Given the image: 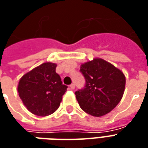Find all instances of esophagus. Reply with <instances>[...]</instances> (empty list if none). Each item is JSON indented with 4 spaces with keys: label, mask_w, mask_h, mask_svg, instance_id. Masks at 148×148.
Masks as SVG:
<instances>
[{
    "label": "esophagus",
    "mask_w": 148,
    "mask_h": 148,
    "mask_svg": "<svg viewBox=\"0 0 148 148\" xmlns=\"http://www.w3.org/2000/svg\"><path fill=\"white\" fill-rule=\"evenodd\" d=\"M70 88H71V90H74V88H75V85H74V83H72L71 85V86H70Z\"/></svg>",
    "instance_id": "obj_1"
}]
</instances>
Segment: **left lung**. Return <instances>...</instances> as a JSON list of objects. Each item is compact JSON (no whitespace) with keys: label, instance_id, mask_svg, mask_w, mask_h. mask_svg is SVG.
Here are the masks:
<instances>
[{"label":"left lung","instance_id":"obj_1","mask_svg":"<svg viewBox=\"0 0 148 148\" xmlns=\"http://www.w3.org/2000/svg\"><path fill=\"white\" fill-rule=\"evenodd\" d=\"M80 71L86 84L75 92V95L82 109L93 116L109 113L124 94L125 77L123 72L101 58L84 63Z\"/></svg>","mask_w":148,"mask_h":148}]
</instances>
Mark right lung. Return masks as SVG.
<instances>
[{"mask_svg": "<svg viewBox=\"0 0 148 148\" xmlns=\"http://www.w3.org/2000/svg\"><path fill=\"white\" fill-rule=\"evenodd\" d=\"M56 66L55 63H42L19 82V96L27 109L36 116H46L55 112L66 91L67 86L56 73Z\"/></svg>", "mask_w": 148, "mask_h": 148, "instance_id": "right-lung-1", "label": "right lung"}]
</instances>
